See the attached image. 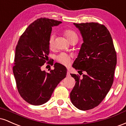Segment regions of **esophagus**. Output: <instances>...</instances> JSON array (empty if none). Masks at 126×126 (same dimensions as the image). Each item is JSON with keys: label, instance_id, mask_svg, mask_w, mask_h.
Instances as JSON below:
<instances>
[{"label": "esophagus", "instance_id": "1", "mask_svg": "<svg viewBox=\"0 0 126 126\" xmlns=\"http://www.w3.org/2000/svg\"><path fill=\"white\" fill-rule=\"evenodd\" d=\"M66 76H67V77H69V76H70V72H69V71L67 72V75Z\"/></svg>", "mask_w": 126, "mask_h": 126}]
</instances>
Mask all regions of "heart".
Segmentation results:
<instances>
[{"label": "heart", "instance_id": "1", "mask_svg": "<svg viewBox=\"0 0 126 126\" xmlns=\"http://www.w3.org/2000/svg\"><path fill=\"white\" fill-rule=\"evenodd\" d=\"M64 35L66 36V38L68 39L69 41L73 38H78V35L75 31H72L71 30H66L64 32ZM48 46L50 49H53L54 47V35H51L48 40ZM70 56L65 53H62L59 55L57 57V60L59 62H60L62 64L67 66L69 64L70 62Z\"/></svg>", "mask_w": 126, "mask_h": 126}]
</instances>
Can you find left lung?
Masks as SVG:
<instances>
[{"label": "left lung", "instance_id": "8db88e82", "mask_svg": "<svg viewBox=\"0 0 126 126\" xmlns=\"http://www.w3.org/2000/svg\"><path fill=\"white\" fill-rule=\"evenodd\" d=\"M83 43L73 67L86 72L83 78L70 74L75 85L70 94L72 103L80 110L98 106L112 86L117 54L112 37L108 29L98 23L75 24Z\"/></svg>", "mask_w": 126, "mask_h": 126}]
</instances>
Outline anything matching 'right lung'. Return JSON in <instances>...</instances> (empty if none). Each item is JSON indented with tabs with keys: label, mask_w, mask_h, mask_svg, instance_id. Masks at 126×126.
I'll list each match as a JSON object with an SVG mask.
<instances>
[{
	"label": "right lung",
	"mask_w": 126,
	"mask_h": 126,
	"mask_svg": "<svg viewBox=\"0 0 126 126\" xmlns=\"http://www.w3.org/2000/svg\"><path fill=\"white\" fill-rule=\"evenodd\" d=\"M61 23L51 19H38L26 29L16 47L13 72L16 86L21 97L31 105L47 102L66 76L67 69L58 63H54V69L49 73L41 70L48 59L52 27Z\"/></svg>",
	"instance_id": "right-lung-1"
}]
</instances>
